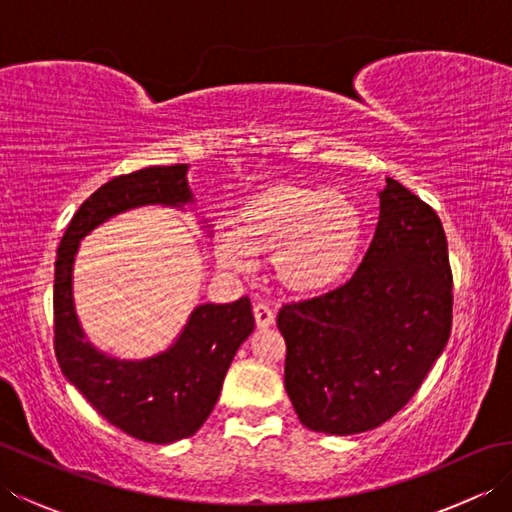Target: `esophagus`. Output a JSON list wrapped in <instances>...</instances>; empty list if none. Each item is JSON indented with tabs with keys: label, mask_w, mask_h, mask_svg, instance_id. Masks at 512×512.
Here are the masks:
<instances>
[{
	"label": "esophagus",
	"mask_w": 512,
	"mask_h": 512,
	"mask_svg": "<svg viewBox=\"0 0 512 512\" xmlns=\"http://www.w3.org/2000/svg\"><path fill=\"white\" fill-rule=\"evenodd\" d=\"M253 314H255V323H257V328H268V325H273V321H275V312H273V308L268 306V303H255L253 306Z\"/></svg>",
	"instance_id": "1"
}]
</instances>
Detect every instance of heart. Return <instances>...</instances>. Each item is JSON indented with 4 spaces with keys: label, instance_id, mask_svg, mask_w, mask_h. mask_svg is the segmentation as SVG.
<instances>
[{
    "label": "heart",
    "instance_id": "obj_1",
    "mask_svg": "<svg viewBox=\"0 0 512 512\" xmlns=\"http://www.w3.org/2000/svg\"><path fill=\"white\" fill-rule=\"evenodd\" d=\"M365 222L343 195L301 184H277L239 204L235 228L215 235L224 268L246 273L253 253L273 250L275 277L295 292H321L350 273L363 244Z\"/></svg>",
    "mask_w": 512,
    "mask_h": 512
}]
</instances>
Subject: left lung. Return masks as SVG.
Returning a JSON list of instances; mask_svg holds the SVG:
<instances>
[{
	"mask_svg": "<svg viewBox=\"0 0 512 512\" xmlns=\"http://www.w3.org/2000/svg\"><path fill=\"white\" fill-rule=\"evenodd\" d=\"M372 244L350 281L286 303L284 383L301 424L376 429L407 405L449 341L453 275L436 211L385 178Z\"/></svg>",
	"mask_w": 512,
	"mask_h": 512,
	"instance_id": "left-lung-1",
	"label": "left lung"
}]
</instances>
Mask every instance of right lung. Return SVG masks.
Segmentation results:
<instances>
[{"label":"right lung","instance_id":"obj_1","mask_svg":"<svg viewBox=\"0 0 512 512\" xmlns=\"http://www.w3.org/2000/svg\"><path fill=\"white\" fill-rule=\"evenodd\" d=\"M187 169L147 167L105 182L74 213L54 262V354L63 376L107 422L154 444L189 438L209 418L235 352L255 330L250 299L204 303L167 352L118 361L85 341L74 312L72 264L81 239L110 217L145 204L191 202Z\"/></svg>","mask_w":512,"mask_h":512}]
</instances>
